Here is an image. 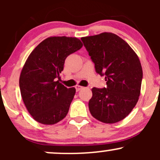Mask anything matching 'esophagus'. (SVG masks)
Masks as SVG:
<instances>
[{"mask_svg": "<svg viewBox=\"0 0 160 160\" xmlns=\"http://www.w3.org/2000/svg\"><path fill=\"white\" fill-rule=\"evenodd\" d=\"M75 89H76V91H77V92H78V91L81 90L82 89H83V87H82V86H81L77 85L76 86H75Z\"/></svg>", "mask_w": 160, "mask_h": 160, "instance_id": "obj_1", "label": "esophagus"}]
</instances>
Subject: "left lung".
I'll use <instances>...</instances> for the list:
<instances>
[{
  "label": "left lung",
  "instance_id": "obj_1",
  "mask_svg": "<svg viewBox=\"0 0 160 160\" xmlns=\"http://www.w3.org/2000/svg\"><path fill=\"white\" fill-rule=\"evenodd\" d=\"M97 74L105 77L107 86L92 89L89 102L95 119L115 123L123 120L136 105L143 71L140 60L130 46L113 33L82 38Z\"/></svg>",
  "mask_w": 160,
  "mask_h": 160
}]
</instances>
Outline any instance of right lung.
I'll list each match as a JSON object with an SVG mask.
<instances>
[{
	"instance_id": "obj_1",
	"label": "right lung",
	"mask_w": 160,
	"mask_h": 160,
	"mask_svg": "<svg viewBox=\"0 0 160 160\" xmlns=\"http://www.w3.org/2000/svg\"><path fill=\"white\" fill-rule=\"evenodd\" d=\"M82 44L77 38L52 37L42 41L25 62L19 78L22 98L33 118L52 125L67 115L76 92L59 82L68 56Z\"/></svg>"
}]
</instances>
